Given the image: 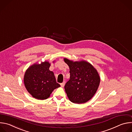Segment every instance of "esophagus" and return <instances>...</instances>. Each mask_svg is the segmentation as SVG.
Instances as JSON below:
<instances>
[{"label": "esophagus", "instance_id": "34e87169", "mask_svg": "<svg viewBox=\"0 0 132 132\" xmlns=\"http://www.w3.org/2000/svg\"><path fill=\"white\" fill-rule=\"evenodd\" d=\"M65 81H63L62 83L61 84V86H62V87H64L65 86Z\"/></svg>", "mask_w": 132, "mask_h": 132}]
</instances>
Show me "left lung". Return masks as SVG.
Segmentation results:
<instances>
[{"mask_svg":"<svg viewBox=\"0 0 132 132\" xmlns=\"http://www.w3.org/2000/svg\"><path fill=\"white\" fill-rule=\"evenodd\" d=\"M69 67L70 79L64 88L69 100L74 103L87 102L96 93L100 81L99 74L90 63L64 59Z\"/></svg>","mask_w":132,"mask_h":132,"instance_id":"left-lung-1","label":"left lung"}]
</instances>
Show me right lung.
<instances>
[{
  "label": "right lung",
  "mask_w": 132,
  "mask_h": 132,
  "mask_svg": "<svg viewBox=\"0 0 132 132\" xmlns=\"http://www.w3.org/2000/svg\"><path fill=\"white\" fill-rule=\"evenodd\" d=\"M50 64L45 62L34 64L26 71L24 82L28 91L32 96L39 100H45L51 93L61 85L56 82L53 72L49 70Z\"/></svg>",
  "instance_id": "add662e5"
}]
</instances>
